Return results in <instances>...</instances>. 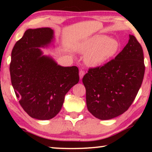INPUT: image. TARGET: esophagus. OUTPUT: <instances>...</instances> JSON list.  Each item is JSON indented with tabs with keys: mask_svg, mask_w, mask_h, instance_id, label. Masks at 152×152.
Segmentation results:
<instances>
[{
	"mask_svg": "<svg viewBox=\"0 0 152 152\" xmlns=\"http://www.w3.org/2000/svg\"><path fill=\"white\" fill-rule=\"evenodd\" d=\"M84 74H85V72H84V70L81 69V70H80V72H79V75H80V80H82V79L83 78V77H84Z\"/></svg>",
	"mask_w": 152,
	"mask_h": 152,
	"instance_id": "obj_1",
	"label": "esophagus"
}]
</instances>
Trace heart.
<instances>
[{
  "mask_svg": "<svg viewBox=\"0 0 152 152\" xmlns=\"http://www.w3.org/2000/svg\"><path fill=\"white\" fill-rule=\"evenodd\" d=\"M76 49L80 53H86L85 61L87 65L97 66L115 55L119 43L115 39L105 35H97L80 43Z\"/></svg>",
  "mask_w": 152,
  "mask_h": 152,
  "instance_id": "obj_1",
  "label": "heart"
}]
</instances>
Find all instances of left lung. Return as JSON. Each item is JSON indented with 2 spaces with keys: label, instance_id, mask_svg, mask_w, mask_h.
<instances>
[{
  "label": "left lung",
  "instance_id": "8db88e82",
  "mask_svg": "<svg viewBox=\"0 0 152 152\" xmlns=\"http://www.w3.org/2000/svg\"><path fill=\"white\" fill-rule=\"evenodd\" d=\"M145 69L142 46L129 35L128 43L115 59L89 68L83 77L88 111L106 120L127 111L142 84Z\"/></svg>",
  "mask_w": 152,
  "mask_h": 152
}]
</instances>
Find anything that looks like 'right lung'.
<instances>
[{"instance_id": "1", "label": "right lung", "mask_w": 152, "mask_h": 152, "mask_svg": "<svg viewBox=\"0 0 152 152\" xmlns=\"http://www.w3.org/2000/svg\"><path fill=\"white\" fill-rule=\"evenodd\" d=\"M50 28L28 29L15 43L10 66L12 84L20 106L30 117L50 120L61 110L68 91L80 80L77 66L58 65L40 48L53 41Z\"/></svg>"}]
</instances>
